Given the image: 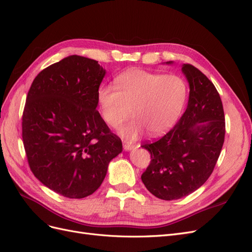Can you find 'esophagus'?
Wrapping results in <instances>:
<instances>
[{
  "mask_svg": "<svg viewBox=\"0 0 252 252\" xmlns=\"http://www.w3.org/2000/svg\"><path fill=\"white\" fill-rule=\"evenodd\" d=\"M123 147H124L125 150H130L134 147V145L131 144L130 142H128V141H123Z\"/></svg>",
  "mask_w": 252,
  "mask_h": 252,
  "instance_id": "esophagus-1",
  "label": "esophagus"
}]
</instances>
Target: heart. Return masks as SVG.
<instances>
[{
	"mask_svg": "<svg viewBox=\"0 0 252 252\" xmlns=\"http://www.w3.org/2000/svg\"><path fill=\"white\" fill-rule=\"evenodd\" d=\"M112 86H100L96 93L102 119L119 128L131 114L134 120L123 128L124 135L134 139L146 129L151 135L166 132L175 124L184 107L188 87L177 74L130 69L119 74Z\"/></svg>",
	"mask_w": 252,
	"mask_h": 252,
	"instance_id": "heart-1",
	"label": "heart"
}]
</instances>
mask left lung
<instances>
[{
    "label": "left lung",
    "mask_w": 252,
    "mask_h": 252,
    "mask_svg": "<svg viewBox=\"0 0 252 252\" xmlns=\"http://www.w3.org/2000/svg\"><path fill=\"white\" fill-rule=\"evenodd\" d=\"M182 70L190 88L185 112L161 139L141 146L151 157L142 182L164 201L192 193L208 180L225 139L224 109L217 88L191 64H184Z\"/></svg>",
    "instance_id": "8db88e82"
}]
</instances>
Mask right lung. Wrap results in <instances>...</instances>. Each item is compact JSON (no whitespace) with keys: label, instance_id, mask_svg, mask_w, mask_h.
Masks as SVG:
<instances>
[{"label":"right lung","instance_id":"1","mask_svg":"<svg viewBox=\"0 0 252 252\" xmlns=\"http://www.w3.org/2000/svg\"><path fill=\"white\" fill-rule=\"evenodd\" d=\"M104 75L97 61L70 56L37 74L26 97L22 138L30 169L69 199L93 194L123 149L96 110Z\"/></svg>","mask_w":252,"mask_h":252}]
</instances>
